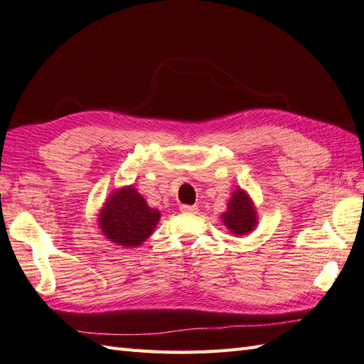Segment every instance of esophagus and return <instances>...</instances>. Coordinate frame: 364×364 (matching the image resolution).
<instances>
[{
  "label": "esophagus",
  "mask_w": 364,
  "mask_h": 364,
  "mask_svg": "<svg viewBox=\"0 0 364 364\" xmlns=\"http://www.w3.org/2000/svg\"><path fill=\"white\" fill-rule=\"evenodd\" d=\"M181 212H186V213H197L198 212V208L197 206H189V204H181Z\"/></svg>",
  "instance_id": "1"
}]
</instances>
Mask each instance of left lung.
Segmentation results:
<instances>
[{"label": "left lung", "instance_id": "1", "mask_svg": "<svg viewBox=\"0 0 364 364\" xmlns=\"http://www.w3.org/2000/svg\"><path fill=\"white\" fill-rule=\"evenodd\" d=\"M223 221L237 235H245L257 225V215L252 203L243 191H235L228 204V212L223 213Z\"/></svg>", "mask_w": 364, "mask_h": 364}]
</instances>
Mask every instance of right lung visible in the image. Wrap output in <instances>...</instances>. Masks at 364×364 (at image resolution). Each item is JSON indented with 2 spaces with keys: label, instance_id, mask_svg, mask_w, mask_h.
<instances>
[{
  "label": "right lung",
  "instance_id": "right-lung-1",
  "mask_svg": "<svg viewBox=\"0 0 364 364\" xmlns=\"http://www.w3.org/2000/svg\"><path fill=\"white\" fill-rule=\"evenodd\" d=\"M160 212L151 209L134 188L117 191L100 213V226L114 243L134 247L152 234Z\"/></svg>",
  "mask_w": 364,
  "mask_h": 364
}]
</instances>
